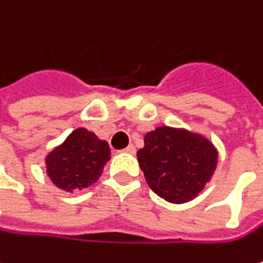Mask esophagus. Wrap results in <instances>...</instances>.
<instances>
[{"mask_svg":"<svg viewBox=\"0 0 263 263\" xmlns=\"http://www.w3.org/2000/svg\"><path fill=\"white\" fill-rule=\"evenodd\" d=\"M124 153H129V154H134L136 153V146L134 145H129L126 149H124Z\"/></svg>","mask_w":263,"mask_h":263,"instance_id":"34e87169","label":"esophagus"}]
</instances>
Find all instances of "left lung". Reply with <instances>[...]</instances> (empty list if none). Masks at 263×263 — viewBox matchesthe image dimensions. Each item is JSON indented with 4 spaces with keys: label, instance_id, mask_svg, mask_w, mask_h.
Here are the masks:
<instances>
[{
    "label": "left lung",
    "instance_id": "obj_1",
    "mask_svg": "<svg viewBox=\"0 0 263 263\" xmlns=\"http://www.w3.org/2000/svg\"><path fill=\"white\" fill-rule=\"evenodd\" d=\"M137 151L139 165L151 190L173 204L195 199L211 182L218 149L211 139L185 127L157 126Z\"/></svg>",
    "mask_w": 263,
    "mask_h": 263
}]
</instances>
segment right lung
I'll return each instance as SVG.
<instances>
[{
	"label": "right lung",
	"mask_w": 263,
	"mask_h": 263,
	"mask_svg": "<svg viewBox=\"0 0 263 263\" xmlns=\"http://www.w3.org/2000/svg\"><path fill=\"white\" fill-rule=\"evenodd\" d=\"M43 160L48 179L58 189L73 193L100 179L110 160V148L106 140H100L85 127H78Z\"/></svg>",
	"instance_id": "right-lung-1"
}]
</instances>
